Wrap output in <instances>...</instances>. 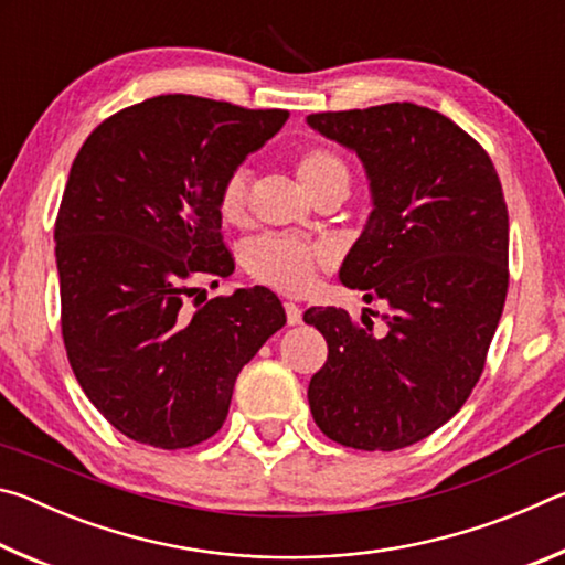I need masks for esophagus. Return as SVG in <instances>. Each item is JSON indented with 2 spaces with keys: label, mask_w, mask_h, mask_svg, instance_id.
I'll return each instance as SVG.
<instances>
[{
  "label": "esophagus",
  "mask_w": 565,
  "mask_h": 565,
  "mask_svg": "<svg viewBox=\"0 0 565 565\" xmlns=\"http://www.w3.org/2000/svg\"><path fill=\"white\" fill-rule=\"evenodd\" d=\"M284 309H286V321H289L291 327H296V323H301L303 313H301L299 306H296L294 301H286V303H284Z\"/></svg>",
  "instance_id": "1"
}]
</instances>
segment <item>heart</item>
Instances as JSON below:
<instances>
[{
    "label": "heart",
    "mask_w": 565,
    "mask_h": 565,
    "mask_svg": "<svg viewBox=\"0 0 565 565\" xmlns=\"http://www.w3.org/2000/svg\"><path fill=\"white\" fill-rule=\"evenodd\" d=\"M296 174L309 194H319L331 181L347 179V164L323 147L303 149L296 159ZM218 216L226 224H242L248 209V171L236 167L226 174L216 194ZM329 262V252L319 244H309L303 238L284 234H262L244 246L246 271L256 281L281 294L309 291L323 264Z\"/></svg>",
    "instance_id": "heart-1"
}]
</instances>
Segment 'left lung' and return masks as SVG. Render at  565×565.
<instances>
[{"instance_id": "left-lung-1", "label": "left lung", "mask_w": 565, "mask_h": 565, "mask_svg": "<svg viewBox=\"0 0 565 565\" xmlns=\"http://www.w3.org/2000/svg\"><path fill=\"white\" fill-rule=\"evenodd\" d=\"M306 121L366 169L374 209L339 279L388 303L384 337L333 306L303 313L329 343L311 416L341 446L396 451L456 416L481 376L509 291V209L491 157L434 109L394 102Z\"/></svg>"}]
</instances>
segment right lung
I'll list each match as a JSON object with an SVG mask.
<instances>
[{"instance_id": "right-lung-1", "label": "right lung", "mask_w": 565, "mask_h": 565, "mask_svg": "<svg viewBox=\"0 0 565 565\" xmlns=\"http://www.w3.org/2000/svg\"><path fill=\"white\" fill-rule=\"evenodd\" d=\"M286 119L164 94L104 119L74 159L54 224L62 337L82 391L131 441L214 436L238 371L286 323L266 286L186 306L191 281L234 271L218 186Z\"/></svg>"}]
</instances>
